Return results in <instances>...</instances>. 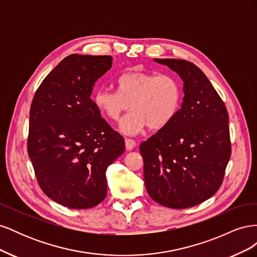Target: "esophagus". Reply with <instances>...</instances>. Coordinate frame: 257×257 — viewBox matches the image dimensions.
<instances>
[{
	"label": "esophagus",
	"instance_id": "1",
	"mask_svg": "<svg viewBox=\"0 0 257 257\" xmlns=\"http://www.w3.org/2000/svg\"><path fill=\"white\" fill-rule=\"evenodd\" d=\"M136 145H137V143L134 141V139H131V138H126L125 139V147H126L127 150L134 149V148L136 147Z\"/></svg>",
	"mask_w": 257,
	"mask_h": 257
}]
</instances>
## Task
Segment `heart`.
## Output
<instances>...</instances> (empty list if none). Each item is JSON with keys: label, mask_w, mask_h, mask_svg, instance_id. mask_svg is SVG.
<instances>
[{"label": "heart", "mask_w": 257, "mask_h": 257, "mask_svg": "<svg viewBox=\"0 0 257 257\" xmlns=\"http://www.w3.org/2000/svg\"><path fill=\"white\" fill-rule=\"evenodd\" d=\"M116 92L100 88L92 96L93 104L106 119L118 122L128 107L120 130L126 135L141 133L146 126L159 130L176 116L182 100L181 83L170 74L127 72L115 79Z\"/></svg>", "instance_id": "b5f03b06"}]
</instances>
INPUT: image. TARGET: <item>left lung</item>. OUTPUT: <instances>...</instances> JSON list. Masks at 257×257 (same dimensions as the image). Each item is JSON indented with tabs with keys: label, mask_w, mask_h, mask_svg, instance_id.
Segmentation results:
<instances>
[{
	"label": "left lung",
	"mask_w": 257,
	"mask_h": 257,
	"mask_svg": "<svg viewBox=\"0 0 257 257\" xmlns=\"http://www.w3.org/2000/svg\"><path fill=\"white\" fill-rule=\"evenodd\" d=\"M154 61L181 77L184 97L173 121L139 147L146 189L162 206L190 208L213 196L223 182L231 153L228 112L192 62Z\"/></svg>",
	"instance_id": "left-lung-1"
}]
</instances>
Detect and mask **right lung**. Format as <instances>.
<instances>
[{"label":"right lung","mask_w":257,"mask_h":257,"mask_svg":"<svg viewBox=\"0 0 257 257\" xmlns=\"http://www.w3.org/2000/svg\"><path fill=\"white\" fill-rule=\"evenodd\" d=\"M110 56L71 54L46 76L30 109L28 153L37 182L56 203L88 209L107 195L106 169L125 149L93 104Z\"/></svg>","instance_id":"right-lung-1"}]
</instances>
